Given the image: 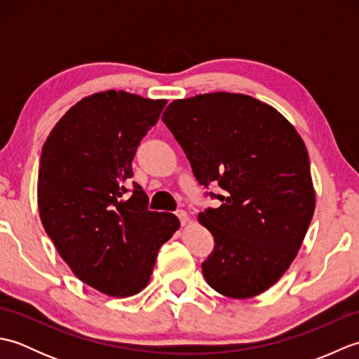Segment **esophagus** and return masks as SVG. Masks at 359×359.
I'll return each instance as SVG.
<instances>
[{
	"instance_id": "obj_1",
	"label": "esophagus",
	"mask_w": 359,
	"mask_h": 359,
	"mask_svg": "<svg viewBox=\"0 0 359 359\" xmlns=\"http://www.w3.org/2000/svg\"><path fill=\"white\" fill-rule=\"evenodd\" d=\"M175 215H177V217L180 219V224H182V225H187V224L189 222V216L187 215V211L179 210L177 212H175Z\"/></svg>"
}]
</instances>
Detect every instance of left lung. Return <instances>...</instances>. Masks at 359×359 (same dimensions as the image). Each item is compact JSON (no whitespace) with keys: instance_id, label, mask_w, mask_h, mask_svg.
Listing matches in <instances>:
<instances>
[{"instance_id":"obj_1","label":"left lung","mask_w":359,"mask_h":359,"mask_svg":"<svg viewBox=\"0 0 359 359\" xmlns=\"http://www.w3.org/2000/svg\"><path fill=\"white\" fill-rule=\"evenodd\" d=\"M162 120L199 184L226 191L197 217L216 242L205 279L234 299L264 293L294 261L315 212L306 143L279 111L245 94L174 100Z\"/></svg>"}]
</instances>
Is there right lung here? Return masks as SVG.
<instances>
[{
	"instance_id": "right-lung-1",
	"label": "right lung",
	"mask_w": 359,
	"mask_h": 359,
	"mask_svg": "<svg viewBox=\"0 0 359 359\" xmlns=\"http://www.w3.org/2000/svg\"><path fill=\"white\" fill-rule=\"evenodd\" d=\"M166 100L126 90L81 98L46 139L38 170V210L46 233L81 282L128 297L148 285L157 251L179 230L171 212L147 208L133 158Z\"/></svg>"
}]
</instances>
